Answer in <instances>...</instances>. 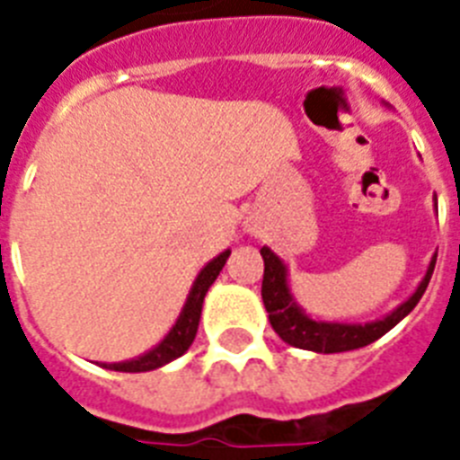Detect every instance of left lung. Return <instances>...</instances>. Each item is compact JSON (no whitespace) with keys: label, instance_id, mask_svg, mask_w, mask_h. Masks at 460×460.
Masks as SVG:
<instances>
[{"label":"left lung","instance_id":"obj_1","mask_svg":"<svg viewBox=\"0 0 460 460\" xmlns=\"http://www.w3.org/2000/svg\"><path fill=\"white\" fill-rule=\"evenodd\" d=\"M435 208H438V203H435ZM260 252L264 257L261 299H264V306L269 311V323L285 343L295 346V349L314 350V353H343V350L362 349V346L384 337L385 332H391L400 320L407 318L414 311V306L426 292L428 283H430L435 260H438V254H433L426 276L420 278L419 288L411 292L407 302L393 308L391 314H385L379 320H369V323H339V320H320L306 314L292 295L288 264L266 245Z\"/></svg>","mask_w":460,"mask_h":460}]
</instances>
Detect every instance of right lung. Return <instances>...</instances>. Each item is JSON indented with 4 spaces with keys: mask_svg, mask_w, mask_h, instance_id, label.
Segmentation results:
<instances>
[{
    "mask_svg": "<svg viewBox=\"0 0 460 460\" xmlns=\"http://www.w3.org/2000/svg\"><path fill=\"white\" fill-rule=\"evenodd\" d=\"M231 250H224L219 252L215 260L208 261L203 269L196 276L194 285L189 289L187 302H184L182 311L177 315L175 325L171 327V332L165 334L161 341L149 349L146 353L137 355V358H130V360L123 362H100V367L111 369V372H152V369L164 367L168 362L177 360L180 355H184L189 350V346L194 343L196 332H199L200 323V311H203V299H206L210 285L217 280L222 266L229 260Z\"/></svg>",
    "mask_w": 460,
    "mask_h": 460,
    "instance_id": "right-lung-1",
    "label": "right lung"
}]
</instances>
